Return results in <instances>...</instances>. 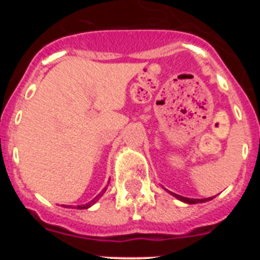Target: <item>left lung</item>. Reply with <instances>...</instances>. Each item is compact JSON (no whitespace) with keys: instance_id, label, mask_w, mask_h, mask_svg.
Instances as JSON below:
<instances>
[{"instance_id":"1","label":"left lung","mask_w":260,"mask_h":260,"mask_svg":"<svg viewBox=\"0 0 260 260\" xmlns=\"http://www.w3.org/2000/svg\"><path fill=\"white\" fill-rule=\"evenodd\" d=\"M173 197H176L177 199H180L181 202H185V203H189V204H197V203H203V202H208L211 199H213V197L211 198H206V199H191V198H185V197H181V195H177L174 192H171Z\"/></svg>"}]
</instances>
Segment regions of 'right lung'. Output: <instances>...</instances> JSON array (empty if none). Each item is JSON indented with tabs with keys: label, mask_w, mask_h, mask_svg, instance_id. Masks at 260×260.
<instances>
[{
	"label": "right lung",
	"mask_w": 260,
	"mask_h": 260,
	"mask_svg": "<svg viewBox=\"0 0 260 260\" xmlns=\"http://www.w3.org/2000/svg\"><path fill=\"white\" fill-rule=\"evenodd\" d=\"M100 197H102V194H99L98 197H96V198H93L92 201L89 202V203L83 204V206H77V208H78V210H86V208H89V207H91V206H92L93 203H96V201H98V199L100 198ZM63 207H66V206H63ZM69 207H70V206H69Z\"/></svg>",
	"instance_id": "1"
}]
</instances>
